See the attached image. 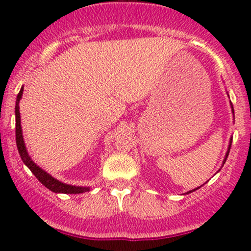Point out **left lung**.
<instances>
[{"instance_id": "8db88e82", "label": "left lung", "mask_w": 251, "mask_h": 251, "mask_svg": "<svg viewBox=\"0 0 251 251\" xmlns=\"http://www.w3.org/2000/svg\"><path fill=\"white\" fill-rule=\"evenodd\" d=\"M231 107H232V113L234 114V110H233V105L231 104ZM231 144H232V140L229 141V144H228V151H227V153H226V156H225V160H224V164L226 163V159H227V156H228V154H229V149H231ZM201 188V187H198V188H196V189H199ZM196 189H192V191H189V192H187V193H192V192H194L196 191Z\"/></svg>"}]
</instances>
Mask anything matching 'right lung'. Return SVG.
<instances>
[{
  "label": "right lung",
  "mask_w": 251,
  "mask_h": 251,
  "mask_svg": "<svg viewBox=\"0 0 251 251\" xmlns=\"http://www.w3.org/2000/svg\"><path fill=\"white\" fill-rule=\"evenodd\" d=\"M23 96V87L20 88L19 93L17 96V102H16V141H17V147L18 151H19V155L22 158L23 163L30 169L32 174L35 175L37 179L44 184L46 188L50 191L54 192V193H65V194H78V193H85V192L90 191V187H78V186H72V184L63 183V182L58 181L54 177L50 176V174H47L46 171L42 170L41 168L36 165L34 161L31 160V158L29 156L26 151V147H25L24 138H23V132H22V125H20V113H19V100H22Z\"/></svg>",
  "instance_id": "right-lung-1"
}]
</instances>
